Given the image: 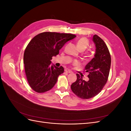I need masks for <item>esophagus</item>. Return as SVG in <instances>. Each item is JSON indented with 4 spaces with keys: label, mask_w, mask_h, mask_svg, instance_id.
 I'll use <instances>...</instances> for the list:
<instances>
[{
    "label": "esophagus",
    "mask_w": 131,
    "mask_h": 131,
    "mask_svg": "<svg viewBox=\"0 0 131 131\" xmlns=\"http://www.w3.org/2000/svg\"><path fill=\"white\" fill-rule=\"evenodd\" d=\"M65 72H66V73H72V71L68 69H65Z\"/></svg>",
    "instance_id": "34e87169"
}]
</instances>
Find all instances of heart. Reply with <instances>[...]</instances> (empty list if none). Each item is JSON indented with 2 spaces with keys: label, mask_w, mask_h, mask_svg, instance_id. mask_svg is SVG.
<instances>
[{
  "label": "heart",
  "mask_w": 131,
  "mask_h": 131,
  "mask_svg": "<svg viewBox=\"0 0 131 131\" xmlns=\"http://www.w3.org/2000/svg\"><path fill=\"white\" fill-rule=\"evenodd\" d=\"M89 45V41L88 40V39L85 38V37H82L81 38L79 39V40L77 42V46L78 49L79 50H85L88 46ZM74 64H78V62L75 61L74 62Z\"/></svg>",
  "instance_id": "1"
}]
</instances>
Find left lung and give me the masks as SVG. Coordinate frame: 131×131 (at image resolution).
<instances>
[{
    "instance_id": "8db88e82",
    "label": "left lung",
    "mask_w": 131,
    "mask_h": 131,
    "mask_svg": "<svg viewBox=\"0 0 131 131\" xmlns=\"http://www.w3.org/2000/svg\"><path fill=\"white\" fill-rule=\"evenodd\" d=\"M93 41L96 53L85 68L89 74V81L83 80L82 76L77 74V81L70 87L74 94L84 100L94 97L102 91L108 80L111 65L110 54L104 41L96 34L93 37Z\"/></svg>"
}]
</instances>
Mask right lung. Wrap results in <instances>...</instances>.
<instances>
[{"label": "right lung", "mask_w": 131, "mask_h": 131, "mask_svg": "<svg viewBox=\"0 0 131 131\" xmlns=\"http://www.w3.org/2000/svg\"><path fill=\"white\" fill-rule=\"evenodd\" d=\"M76 37L72 34L43 32L35 36L27 46L23 63L27 81L38 93H43L56 84L64 68L51 66L52 57L58 54L65 43Z\"/></svg>", "instance_id": "obj_1"}]
</instances>
